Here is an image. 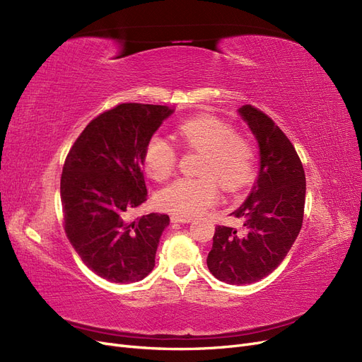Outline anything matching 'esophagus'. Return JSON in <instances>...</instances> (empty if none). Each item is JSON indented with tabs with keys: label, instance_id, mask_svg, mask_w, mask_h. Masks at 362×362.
<instances>
[{
	"label": "esophagus",
	"instance_id": "esophagus-1",
	"mask_svg": "<svg viewBox=\"0 0 362 362\" xmlns=\"http://www.w3.org/2000/svg\"><path fill=\"white\" fill-rule=\"evenodd\" d=\"M170 218L173 223H189L192 220L191 217H183V216H177V214H173Z\"/></svg>",
	"mask_w": 362,
	"mask_h": 362
}]
</instances>
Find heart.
Segmentation results:
<instances>
[{
    "instance_id": "1",
    "label": "heart",
    "mask_w": 362,
    "mask_h": 362,
    "mask_svg": "<svg viewBox=\"0 0 362 362\" xmlns=\"http://www.w3.org/2000/svg\"><path fill=\"white\" fill-rule=\"evenodd\" d=\"M176 136L187 148L199 151V177H182L158 194L160 207L173 214L194 217L217 201L220 182L226 191L237 192L256 175V146L248 134L213 115H197L182 121ZM177 149L168 139L153 134L145 146L144 165L155 180H165L177 164Z\"/></svg>"
}]
</instances>
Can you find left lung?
I'll use <instances>...</instances> for the list:
<instances>
[{
    "label": "left lung",
    "mask_w": 362,
    "mask_h": 362,
    "mask_svg": "<svg viewBox=\"0 0 362 362\" xmlns=\"http://www.w3.org/2000/svg\"><path fill=\"white\" fill-rule=\"evenodd\" d=\"M238 114L259 144L260 170L247 199L230 213L245 232L217 226L207 257L210 272L233 286L263 279L284 260L300 232L306 195L303 165L288 137L251 105Z\"/></svg>",
    "instance_id": "1"
}]
</instances>
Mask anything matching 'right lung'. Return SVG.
I'll return each instance as SVG.
<instances>
[{"mask_svg": "<svg viewBox=\"0 0 362 362\" xmlns=\"http://www.w3.org/2000/svg\"><path fill=\"white\" fill-rule=\"evenodd\" d=\"M173 112L161 105L121 103L90 121L66 156L60 179L66 237L106 281L137 282L155 266L170 217L129 214L148 197L145 146Z\"/></svg>", "mask_w": 362, "mask_h": 362, "instance_id": "right-lung-1", "label": "right lung"}]
</instances>
